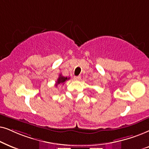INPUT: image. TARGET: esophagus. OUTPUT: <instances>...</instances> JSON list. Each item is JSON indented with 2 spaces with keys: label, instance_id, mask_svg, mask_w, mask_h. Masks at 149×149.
I'll return each instance as SVG.
<instances>
[{
  "label": "esophagus",
  "instance_id": "esophagus-1",
  "mask_svg": "<svg viewBox=\"0 0 149 149\" xmlns=\"http://www.w3.org/2000/svg\"><path fill=\"white\" fill-rule=\"evenodd\" d=\"M73 79H74L75 80H80V79H81V77L80 76H74L73 77Z\"/></svg>",
  "mask_w": 149,
  "mask_h": 149
}]
</instances>
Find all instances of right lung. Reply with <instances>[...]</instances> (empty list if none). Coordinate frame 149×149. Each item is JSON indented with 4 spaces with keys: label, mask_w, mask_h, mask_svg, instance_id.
<instances>
[{
    "label": "right lung",
    "mask_w": 149,
    "mask_h": 149,
    "mask_svg": "<svg viewBox=\"0 0 149 149\" xmlns=\"http://www.w3.org/2000/svg\"><path fill=\"white\" fill-rule=\"evenodd\" d=\"M69 78H67V77H64V76H63L61 74H60L59 75L58 78L57 79V81L56 82V84H55V86H57L58 84H64L65 81L69 80Z\"/></svg>",
    "instance_id": "add662e5"
}]
</instances>
